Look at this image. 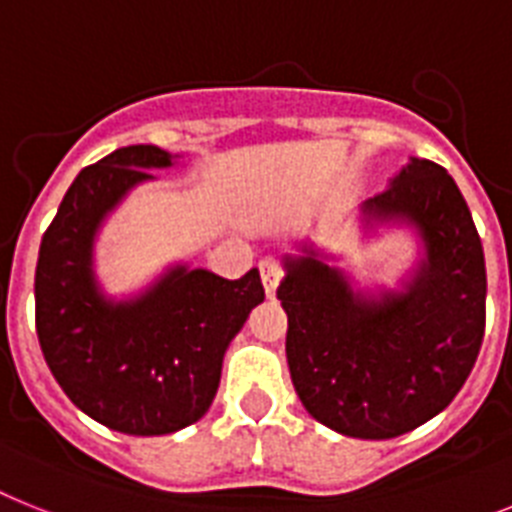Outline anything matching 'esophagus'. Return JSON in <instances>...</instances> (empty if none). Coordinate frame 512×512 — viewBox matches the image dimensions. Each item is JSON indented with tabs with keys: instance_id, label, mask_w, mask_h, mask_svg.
I'll return each instance as SVG.
<instances>
[{
	"instance_id": "esophagus-1",
	"label": "esophagus",
	"mask_w": 512,
	"mask_h": 512,
	"mask_svg": "<svg viewBox=\"0 0 512 512\" xmlns=\"http://www.w3.org/2000/svg\"><path fill=\"white\" fill-rule=\"evenodd\" d=\"M260 276H263L265 294L273 299V296H276L278 283H281V278H283L281 263H278V260H273V257H265V260H260Z\"/></svg>"
}]
</instances>
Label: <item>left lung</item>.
<instances>
[{
    "label": "left lung",
    "instance_id": "1",
    "mask_svg": "<svg viewBox=\"0 0 512 512\" xmlns=\"http://www.w3.org/2000/svg\"><path fill=\"white\" fill-rule=\"evenodd\" d=\"M364 221L411 223L424 260L403 291L364 296L320 252L286 257L278 286L286 359L304 409L359 440H390L440 414L474 369L487 320L482 239L458 184L411 163L369 197Z\"/></svg>",
    "mask_w": 512,
    "mask_h": 512
}]
</instances>
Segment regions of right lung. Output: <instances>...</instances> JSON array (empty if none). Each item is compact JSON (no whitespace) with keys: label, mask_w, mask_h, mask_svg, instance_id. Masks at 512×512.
<instances>
[{"label":"right lung","mask_w":512,"mask_h":512,"mask_svg":"<svg viewBox=\"0 0 512 512\" xmlns=\"http://www.w3.org/2000/svg\"><path fill=\"white\" fill-rule=\"evenodd\" d=\"M156 145H127L83 169L46 229L36 265V333L54 380L77 409L124 435H169L203 419L223 354L265 299L252 268L239 281L187 265L145 294L111 302L93 276L98 226L150 169Z\"/></svg>","instance_id":"right-lung-1"}]
</instances>
